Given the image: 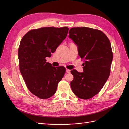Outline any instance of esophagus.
<instances>
[{
    "label": "esophagus",
    "instance_id": "34e87169",
    "mask_svg": "<svg viewBox=\"0 0 129 129\" xmlns=\"http://www.w3.org/2000/svg\"><path fill=\"white\" fill-rule=\"evenodd\" d=\"M66 72L67 73H70V72H71V70H69L67 68L66 69Z\"/></svg>",
    "mask_w": 129,
    "mask_h": 129
}]
</instances>
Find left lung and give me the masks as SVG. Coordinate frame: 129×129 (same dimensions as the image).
<instances>
[{
  "label": "left lung",
  "instance_id": "8db88e82",
  "mask_svg": "<svg viewBox=\"0 0 129 129\" xmlns=\"http://www.w3.org/2000/svg\"><path fill=\"white\" fill-rule=\"evenodd\" d=\"M68 33L84 61L83 72L71 71L74 76L72 90L80 99H90L100 91L110 75L113 58L110 42L102 31L86 27H74Z\"/></svg>",
  "mask_w": 129,
  "mask_h": 129
}]
</instances>
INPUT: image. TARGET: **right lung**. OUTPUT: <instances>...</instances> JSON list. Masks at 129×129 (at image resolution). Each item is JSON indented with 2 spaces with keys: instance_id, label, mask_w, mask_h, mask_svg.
I'll use <instances>...</instances> for the list:
<instances>
[{
  "instance_id": "right-lung-1",
  "label": "right lung",
  "mask_w": 129,
  "mask_h": 129,
  "mask_svg": "<svg viewBox=\"0 0 129 129\" xmlns=\"http://www.w3.org/2000/svg\"><path fill=\"white\" fill-rule=\"evenodd\" d=\"M67 27H42L29 30L18 49L19 68L27 88L41 99L52 97L66 72L63 66L53 67L46 57L51 56L67 36Z\"/></svg>"
}]
</instances>
